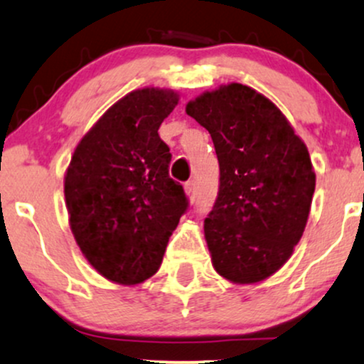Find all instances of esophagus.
I'll use <instances>...</instances> for the list:
<instances>
[{
	"label": "esophagus",
	"instance_id": "esophagus-1",
	"mask_svg": "<svg viewBox=\"0 0 364 364\" xmlns=\"http://www.w3.org/2000/svg\"><path fill=\"white\" fill-rule=\"evenodd\" d=\"M185 190H186V193H188V196H190V198H195V195H196V183L195 181L185 183Z\"/></svg>",
	"mask_w": 364,
	"mask_h": 364
}]
</instances>
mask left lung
I'll use <instances>...</instances> for the list:
<instances>
[{
    "label": "left lung",
    "instance_id": "1",
    "mask_svg": "<svg viewBox=\"0 0 364 364\" xmlns=\"http://www.w3.org/2000/svg\"><path fill=\"white\" fill-rule=\"evenodd\" d=\"M186 112L208 129L219 161L203 223L212 265L231 282H260L303 236L315 191L306 145L274 102L241 83L205 92Z\"/></svg>",
    "mask_w": 364,
    "mask_h": 364
}]
</instances>
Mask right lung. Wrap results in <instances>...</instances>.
I'll return each instance as SVG.
<instances>
[{
  "label": "right lung",
  "instance_id": "1",
  "mask_svg": "<svg viewBox=\"0 0 364 364\" xmlns=\"http://www.w3.org/2000/svg\"><path fill=\"white\" fill-rule=\"evenodd\" d=\"M176 104L173 90L129 92L70 161L65 198L72 232L90 265L112 282L152 277L188 210L185 190L169 176V147L157 133Z\"/></svg>",
  "mask_w": 364,
  "mask_h": 364
}]
</instances>
